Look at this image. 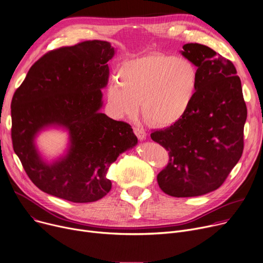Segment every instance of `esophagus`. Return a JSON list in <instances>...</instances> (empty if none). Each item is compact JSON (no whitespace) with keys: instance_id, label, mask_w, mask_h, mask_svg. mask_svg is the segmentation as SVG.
<instances>
[{"instance_id":"obj_1","label":"esophagus","mask_w":263,"mask_h":263,"mask_svg":"<svg viewBox=\"0 0 263 263\" xmlns=\"http://www.w3.org/2000/svg\"><path fill=\"white\" fill-rule=\"evenodd\" d=\"M133 130H134V133H135V135L137 136L138 139H141V141H144V139H146L147 133H146V131L144 129L135 127Z\"/></svg>"}]
</instances>
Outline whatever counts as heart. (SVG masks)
Wrapping results in <instances>:
<instances>
[{"mask_svg": "<svg viewBox=\"0 0 263 263\" xmlns=\"http://www.w3.org/2000/svg\"><path fill=\"white\" fill-rule=\"evenodd\" d=\"M117 82L108 90L107 100L116 118H134L141 111L150 124L169 127L190 111L199 90L197 64L186 57L164 52L131 59L122 63Z\"/></svg>", "mask_w": 263, "mask_h": 263, "instance_id": "heart-1", "label": "heart"}]
</instances>
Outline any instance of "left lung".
I'll list each match as a JSON object with an SVG mask.
<instances>
[{
  "label": "left lung",
  "instance_id": "8db88e82",
  "mask_svg": "<svg viewBox=\"0 0 263 263\" xmlns=\"http://www.w3.org/2000/svg\"><path fill=\"white\" fill-rule=\"evenodd\" d=\"M181 54L199 68L197 97L181 121L151 138L169 151L168 165L157 174L160 188L188 198L218 189L239 162L248 110L232 61L199 43L185 44Z\"/></svg>",
  "mask_w": 263,
  "mask_h": 263
}]
</instances>
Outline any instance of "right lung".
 Instances as JSON below:
<instances>
[{
	"label": "right lung",
	"instance_id": "right-lung-1",
	"mask_svg": "<svg viewBox=\"0 0 263 263\" xmlns=\"http://www.w3.org/2000/svg\"><path fill=\"white\" fill-rule=\"evenodd\" d=\"M114 54V47L100 40L51 50L29 68L13 94V150L31 182L48 195L74 203L98 201L112 187L110 165L137 144L129 124L99 111ZM50 126L68 131L69 146L47 163L34 139Z\"/></svg>",
	"mask_w": 263,
	"mask_h": 263
}]
</instances>
